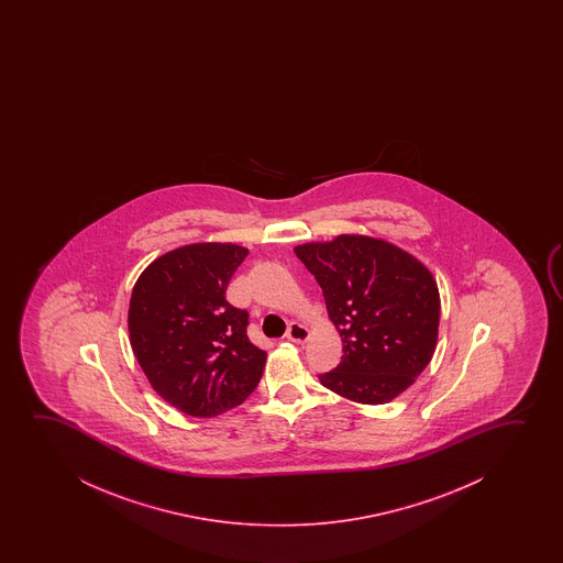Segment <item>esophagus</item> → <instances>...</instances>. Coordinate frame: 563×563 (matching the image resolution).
Returning <instances> with one entry per match:
<instances>
[{
    "mask_svg": "<svg viewBox=\"0 0 563 563\" xmlns=\"http://www.w3.org/2000/svg\"><path fill=\"white\" fill-rule=\"evenodd\" d=\"M286 339L292 340L296 344H303L309 339V329L300 323H290L286 331Z\"/></svg>",
    "mask_w": 563,
    "mask_h": 563,
    "instance_id": "1",
    "label": "esophagus"
}]
</instances>
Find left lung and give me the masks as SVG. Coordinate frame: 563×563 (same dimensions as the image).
Segmentation results:
<instances>
[{"instance_id": "8db88e82", "label": "left lung", "mask_w": 563, "mask_h": 563, "mask_svg": "<svg viewBox=\"0 0 563 563\" xmlns=\"http://www.w3.org/2000/svg\"><path fill=\"white\" fill-rule=\"evenodd\" d=\"M323 288L342 339V362L321 385L357 404H386L416 383L439 339L440 296L431 271L386 240L340 234L294 247Z\"/></svg>"}]
</instances>
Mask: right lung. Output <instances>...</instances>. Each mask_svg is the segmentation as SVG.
Returning <instances> with one entry per match:
<instances>
[{
	"label": "right lung",
	"mask_w": 563,
	"mask_h": 563,
	"mask_svg": "<svg viewBox=\"0 0 563 563\" xmlns=\"http://www.w3.org/2000/svg\"><path fill=\"white\" fill-rule=\"evenodd\" d=\"M246 247L200 242L150 263L132 288V352L150 385L186 416L216 417L254 393L267 354L247 339V311L227 301Z\"/></svg>",
	"instance_id": "add662e5"
}]
</instances>
